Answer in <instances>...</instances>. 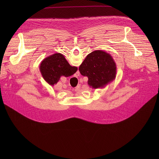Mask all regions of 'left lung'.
I'll return each instance as SVG.
<instances>
[{"instance_id": "1", "label": "left lung", "mask_w": 159, "mask_h": 159, "mask_svg": "<svg viewBox=\"0 0 159 159\" xmlns=\"http://www.w3.org/2000/svg\"><path fill=\"white\" fill-rule=\"evenodd\" d=\"M79 70L87 77V84L93 89H102L114 80L116 75V64L112 56L102 50L89 53Z\"/></svg>"}]
</instances>
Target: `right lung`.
Listing matches in <instances>:
<instances>
[{"label": "right lung", "instance_id": "right-lung-1", "mask_svg": "<svg viewBox=\"0 0 159 159\" xmlns=\"http://www.w3.org/2000/svg\"><path fill=\"white\" fill-rule=\"evenodd\" d=\"M77 69V66H71L65 57L59 53L45 58L39 66V71L43 78L52 86L59 81L61 76H71Z\"/></svg>", "mask_w": 159, "mask_h": 159}]
</instances>
